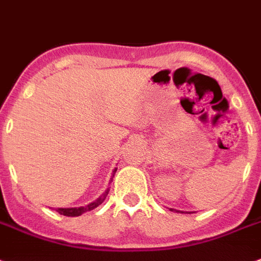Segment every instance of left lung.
Instances as JSON below:
<instances>
[{
  "instance_id": "left-lung-1",
  "label": "left lung",
  "mask_w": 261,
  "mask_h": 261,
  "mask_svg": "<svg viewBox=\"0 0 261 261\" xmlns=\"http://www.w3.org/2000/svg\"><path fill=\"white\" fill-rule=\"evenodd\" d=\"M171 212H178V213H185V212H182V211H175V209H170ZM186 213H188V212H186ZM190 213H192V212H190Z\"/></svg>"
}]
</instances>
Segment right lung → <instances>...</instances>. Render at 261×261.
Listing matches in <instances>:
<instances>
[{
	"label": "right lung",
	"instance_id": "obj_1",
	"mask_svg": "<svg viewBox=\"0 0 261 261\" xmlns=\"http://www.w3.org/2000/svg\"><path fill=\"white\" fill-rule=\"evenodd\" d=\"M115 173H116V169H114V171H112V177L115 175ZM109 192H110V190L107 189L105 193H103V194H101L100 197H97L96 200L92 201V202H90V204L86 205V206L57 207L56 212H57V213H60V215H63V216H67V217H76V216H82L83 213H86V212H90V211H94L95 207L99 206V205H100L101 202L106 200V197H107Z\"/></svg>",
	"mask_w": 261,
	"mask_h": 261
}]
</instances>
